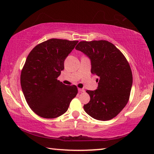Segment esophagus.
<instances>
[{"label": "esophagus", "mask_w": 154, "mask_h": 154, "mask_svg": "<svg viewBox=\"0 0 154 154\" xmlns=\"http://www.w3.org/2000/svg\"><path fill=\"white\" fill-rule=\"evenodd\" d=\"M78 90H79V91H80L81 93H82V92H85V89H80V88H79V89H78Z\"/></svg>", "instance_id": "34e87169"}]
</instances>
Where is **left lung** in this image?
<instances>
[{
	"label": "left lung",
	"mask_w": 154,
	"mask_h": 154,
	"mask_svg": "<svg viewBox=\"0 0 154 154\" xmlns=\"http://www.w3.org/2000/svg\"><path fill=\"white\" fill-rule=\"evenodd\" d=\"M91 60V73L99 77L98 87L87 90L91 100L83 106L94 119L106 121L119 114L129 100L132 73L126 57L106 40L80 42L75 47Z\"/></svg>",
	"instance_id": "1"
}]
</instances>
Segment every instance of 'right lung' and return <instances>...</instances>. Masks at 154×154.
Here are the masks:
<instances>
[{
  "mask_svg": "<svg viewBox=\"0 0 154 154\" xmlns=\"http://www.w3.org/2000/svg\"><path fill=\"white\" fill-rule=\"evenodd\" d=\"M77 43L52 38L37 45L28 55L21 71V87L29 106L38 116L54 119L62 115L77 95L76 86L65 85L57 77Z\"/></svg>",
  "mask_w": 154,
  "mask_h": 154,
  "instance_id": "obj_1",
  "label": "right lung"
}]
</instances>
